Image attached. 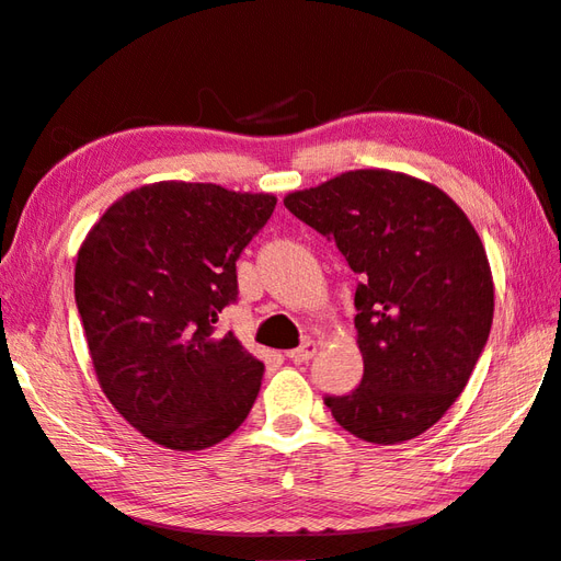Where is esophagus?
<instances>
[{
    "label": "esophagus",
    "instance_id": "34e87169",
    "mask_svg": "<svg viewBox=\"0 0 561 561\" xmlns=\"http://www.w3.org/2000/svg\"><path fill=\"white\" fill-rule=\"evenodd\" d=\"M316 355V341H311V339H307L304 341L299 348H294V351H289L287 353V358L291 360V363H309L311 358Z\"/></svg>",
    "mask_w": 561,
    "mask_h": 561
}]
</instances>
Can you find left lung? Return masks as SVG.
Returning <instances> with one entry per match:
<instances>
[{
  "mask_svg": "<svg viewBox=\"0 0 561 561\" xmlns=\"http://www.w3.org/2000/svg\"><path fill=\"white\" fill-rule=\"evenodd\" d=\"M335 242L360 284L363 380L325 397L333 420L370 444H402L442 420L471 378L493 323V274L471 220L434 183L355 169L284 196Z\"/></svg>",
  "mask_w": 561,
  "mask_h": 561,
  "instance_id": "left-lung-1",
  "label": "left lung"
}]
</instances>
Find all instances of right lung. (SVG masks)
<instances>
[{"label":"right lung","instance_id":"obj_1","mask_svg":"<svg viewBox=\"0 0 561 561\" xmlns=\"http://www.w3.org/2000/svg\"><path fill=\"white\" fill-rule=\"evenodd\" d=\"M272 193L159 181L103 213L76 260V304L98 382L154 444L203 451L250 414L264 363L228 333L236 260L270 220Z\"/></svg>","mask_w":561,"mask_h":561}]
</instances>
